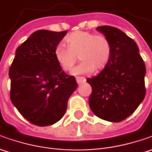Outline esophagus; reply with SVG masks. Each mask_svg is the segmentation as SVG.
Masks as SVG:
<instances>
[{"instance_id":"esophagus-1","label":"esophagus","mask_w":152,"mask_h":152,"mask_svg":"<svg viewBox=\"0 0 152 152\" xmlns=\"http://www.w3.org/2000/svg\"><path fill=\"white\" fill-rule=\"evenodd\" d=\"M76 81H77V83H78L79 85H80V84L85 82V78H84V77H77V78H76Z\"/></svg>"}]
</instances>
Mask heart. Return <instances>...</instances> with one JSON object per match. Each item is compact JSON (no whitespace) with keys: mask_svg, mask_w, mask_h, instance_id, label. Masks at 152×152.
I'll list each match as a JSON object with an SVG mask.
<instances>
[{"mask_svg":"<svg viewBox=\"0 0 152 152\" xmlns=\"http://www.w3.org/2000/svg\"><path fill=\"white\" fill-rule=\"evenodd\" d=\"M64 44L57 45L54 57L62 70L69 71L77 61L79 56L81 62L72 70L73 75L89 74L107 65L112 55V45L105 35L93 34L88 31H75L64 39Z\"/></svg>","mask_w":152,"mask_h":152,"instance_id":"1","label":"heart"}]
</instances>
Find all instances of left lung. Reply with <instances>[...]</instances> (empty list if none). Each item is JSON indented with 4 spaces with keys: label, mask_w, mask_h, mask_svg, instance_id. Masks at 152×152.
Listing matches in <instances>:
<instances>
[{
    "label": "left lung",
    "mask_w": 152,
    "mask_h": 152,
    "mask_svg": "<svg viewBox=\"0 0 152 152\" xmlns=\"http://www.w3.org/2000/svg\"><path fill=\"white\" fill-rule=\"evenodd\" d=\"M109 39L112 55L97 76L87 79L92 88L89 105L98 118L118 123L130 116L145 96L143 59L136 43L112 26L96 28Z\"/></svg>",
    "instance_id": "1"
}]
</instances>
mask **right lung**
Returning a JSON list of instances; mask_svg holds the SVG:
<instances>
[{
    "label": "right lung",
    "instance_id": "add662e5",
    "mask_svg": "<svg viewBox=\"0 0 152 152\" xmlns=\"http://www.w3.org/2000/svg\"><path fill=\"white\" fill-rule=\"evenodd\" d=\"M67 31L38 30L16 50L9 69L11 101L33 124H54L66 113L67 101L78 87L57 64L55 48Z\"/></svg>",
    "mask_w": 152,
    "mask_h": 152
}]
</instances>
